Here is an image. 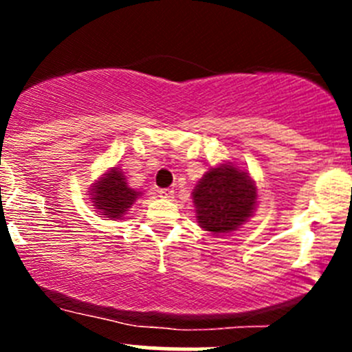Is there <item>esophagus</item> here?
I'll use <instances>...</instances> for the list:
<instances>
[{"label":"esophagus","mask_w":352,"mask_h":352,"mask_svg":"<svg viewBox=\"0 0 352 352\" xmlns=\"http://www.w3.org/2000/svg\"><path fill=\"white\" fill-rule=\"evenodd\" d=\"M160 197L172 199L173 197V190L172 189H162V190H160Z\"/></svg>","instance_id":"1"}]
</instances>
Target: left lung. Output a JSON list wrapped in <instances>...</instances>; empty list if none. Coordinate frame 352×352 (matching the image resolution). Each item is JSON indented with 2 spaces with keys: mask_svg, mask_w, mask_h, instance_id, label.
I'll return each instance as SVG.
<instances>
[{
  "mask_svg": "<svg viewBox=\"0 0 352 352\" xmlns=\"http://www.w3.org/2000/svg\"><path fill=\"white\" fill-rule=\"evenodd\" d=\"M192 199L199 226L212 235H225L250 218L257 202V189L247 172L225 163L204 173Z\"/></svg>",
  "mask_w": 352,
  "mask_h": 352,
  "instance_id": "8db88e82",
  "label": "left lung"
}]
</instances>
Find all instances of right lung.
I'll list each match as a JSON object with an SVG mask.
<instances>
[{
  "label": "right lung",
  "instance_id": "1",
  "mask_svg": "<svg viewBox=\"0 0 352 352\" xmlns=\"http://www.w3.org/2000/svg\"><path fill=\"white\" fill-rule=\"evenodd\" d=\"M91 192H94L91 194L94 206L98 209V212L104 214L102 218L110 219L122 218L140 196V192L127 186L124 173L116 166L109 170L97 184H94Z\"/></svg>",
  "mask_w": 352,
  "mask_h": 352
}]
</instances>
